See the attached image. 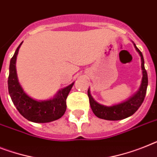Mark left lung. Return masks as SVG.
Wrapping results in <instances>:
<instances>
[{
    "instance_id": "1",
    "label": "left lung",
    "mask_w": 157,
    "mask_h": 157,
    "mask_svg": "<svg viewBox=\"0 0 157 157\" xmlns=\"http://www.w3.org/2000/svg\"><path fill=\"white\" fill-rule=\"evenodd\" d=\"M134 46L141 58V69H142V74H143L139 90H137L132 96L122 103L112 105V106H105V105L97 103L91 96L90 89H88L87 94L89 97L90 107L94 115L98 118L106 120H124L132 116L133 114L139 109V107L144 102L147 87V74L144 68V60L143 54L135 44Z\"/></svg>"
}]
</instances>
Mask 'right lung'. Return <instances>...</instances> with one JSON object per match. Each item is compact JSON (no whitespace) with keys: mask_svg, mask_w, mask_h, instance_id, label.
Here are the masks:
<instances>
[{"mask_svg":"<svg viewBox=\"0 0 157 157\" xmlns=\"http://www.w3.org/2000/svg\"><path fill=\"white\" fill-rule=\"evenodd\" d=\"M22 42L17 48L10 60L8 89L12 101L19 113L31 122L49 123L58 120L67 110V98L75 82L58 90L50 99L37 100L29 96L19 83L17 75V56Z\"/></svg>","mask_w":157,"mask_h":157,"instance_id":"right-lung-1","label":"right lung"}]
</instances>
